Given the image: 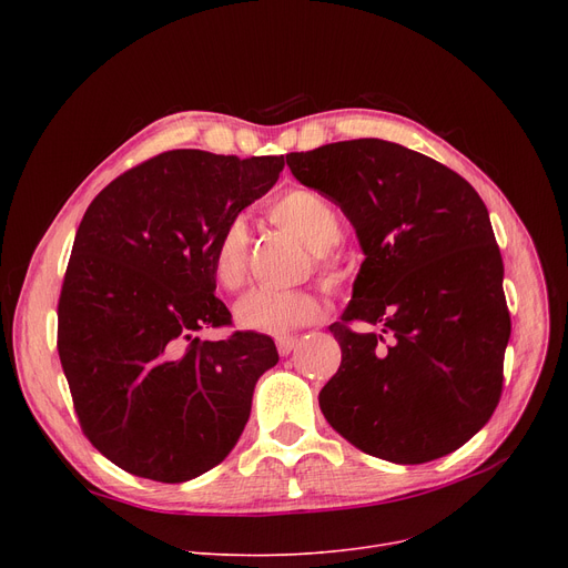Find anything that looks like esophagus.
I'll return each mask as SVG.
<instances>
[{
  "mask_svg": "<svg viewBox=\"0 0 568 568\" xmlns=\"http://www.w3.org/2000/svg\"><path fill=\"white\" fill-rule=\"evenodd\" d=\"M276 345H278V352L283 354V356H287L296 345H300V338H294V336H285V338H278L276 341Z\"/></svg>",
  "mask_w": 568,
  "mask_h": 568,
  "instance_id": "esophagus-1",
  "label": "esophagus"
}]
</instances>
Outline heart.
I'll return each mask as SVG.
<instances>
[{"label":"heart","instance_id":"obj_1","mask_svg":"<svg viewBox=\"0 0 568 568\" xmlns=\"http://www.w3.org/2000/svg\"><path fill=\"white\" fill-rule=\"evenodd\" d=\"M272 219L296 234L302 242L322 257L332 251L341 239V221L336 209L320 193L294 189L276 200ZM212 274L225 290H236L246 281L248 268V230L242 219H232L214 239ZM322 268L332 281L341 278L338 266L322 260ZM322 315L320 300L308 290H266L255 287L234 304L236 324L246 332L287 336L304 324L315 322Z\"/></svg>","mask_w":568,"mask_h":568}]
</instances>
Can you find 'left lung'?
<instances>
[{
  "instance_id": "1",
  "label": "left lung",
  "mask_w": 568,
  "mask_h": 568,
  "mask_svg": "<svg viewBox=\"0 0 568 568\" xmlns=\"http://www.w3.org/2000/svg\"><path fill=\"white\" fill-rule=\"evenodd\" d=\"M285 159L296 182L341 206L366 255L329 326L343 362L320 392L324 419L396 465L460 449L499 403L511 336L484 200L454 170L377 138ZM349 321L381 332L359 335Z\"/></svg>"
}]
</instances>
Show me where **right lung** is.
<instances>
[{"label":"right lung","instance_id":"right-lung-1","mask_svg":"<svg viewBox=\"0 0 568 568\" xmlns=\"http://www.w3.org/2000/svg\"><path fill=\"white\" fill-rule=\"evenodd\" d=\"M283 156L174 149L116 176L75 232L57 349L80 426L116 467L182 484L223 463L251 416L274 341L234 332L214 294V239L276 184Z\"/></svg>","mask_w":568,"mask_h":568}]
</instances>
